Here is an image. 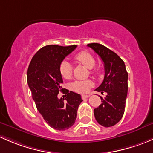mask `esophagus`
<instances>
[{
    "label": "esophagus",
    "mask_w": 153,
    "mask_h": 153,
    "mask_svg": "<svg viewBox=\"0 0 153 153\" xmlns=\"http://www.w3.org/2000/svg\"><path fill=\"white\" fill-rule=\"evenodd\" d=\"M90 96H91L90 94H87V95H82V100H85V99L88 98Z\"/></svg>",
    "instance_id": "obj_1"
}]
</instances>
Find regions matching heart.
Returning <instances> with one entry per match:
<instances>
[{"label":"heart","instance_id":"1","mask_svg":"<svg viewBox=\"0 0 153 153\" xmlns=\"http://www.w3.org/2000/svg\"><path fill=\"white\" fill-rule=\"evenodd\" d=\"M75 59L79 63L82 64L88 68L92 70L96 63L95 58L94 57L91 53L88 51H81V52L76 53L74 56ZM59 71L62 77L65 79H70L73 74V66L71 63L67 60H64L61 62ZM91 74H99L100 70L99 68H95L91 71ZM94 82L92 80H76L71 84V89L79 94H85L88 92L90 88L93 86Z\"/></svg>","mask_w":153,"mask_h":153}]
</instances>
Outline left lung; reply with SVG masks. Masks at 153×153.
<instances>
[{"label":"left lung","instance_id":"obj_1","mask_svg":"<svg viewBox=\"0 0 153 153\" xmlns=\"http://www.w3.org/2000/svg\"><path fill=\"white\" fill-rule=\"evenodd\" d=\"M92 48L102 59L105 67V77L97 92L107 93L105 98L100 97L102 104L94 110V116L99 124L109 127L122 119L125 108L128 89V74L124 61L113 51L100 43H90Z\"/></svg>","mask_w":153,"mask_h":153}]
</instances>
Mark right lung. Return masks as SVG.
Instances as JSON below:
<instances>
[{"mask_svg":"<svg viewBox=\"0 0 153 153\" xmlns=\"http://www.w3.org/2000/svg\"><path fill=\"white\" fill-rule=\"evenodd\" d=\"M76 48V45H45L34 55L28 68L27 82L37 111L50 127L57 130H68L74 125L82 102L79 94L68 90L63 91L65 98L57 97L63 90L60 64Z\"/></svg>","mask_w":153,"mask_h":153,"instance_id":"right-lung-1","label":"right lung"}]
</instances>
